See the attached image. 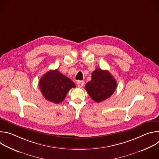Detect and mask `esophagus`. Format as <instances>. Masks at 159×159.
Returning <instances> with one entry per match:
<instances>
[{
  "label": "esophagus",
  "instance_id": "esophagus-1",
  "mask_svg": "<svg viewBox=\"0 0 159 159\" xmlns=\"http://www.w3.org/2000/svg\"><path fill=\"white\" fill-rule=\"evenodd\" d=\"M77 86H78L79 87H83L84 85V82L82 81V80H79V81H77Z\"/></svg>",
  "mask_w": 159,
  "mask_h": 159
}]
</instances>
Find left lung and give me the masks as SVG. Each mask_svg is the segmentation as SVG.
<instances>
[{
  "instance_id": "left-lung-1",
  "label": "left lung",
  "mask_w": 159,
  "mask_h": 159,
  "mask_svg": "<svg viewBox=\"0 0 159 159\" xmlns=\"http://www.w3.org/2000/svg\"><path fill=\"white\" fill-rule=\"evenodd\" d=\"M117 82L107 70L97 69L92 74V79L85 85L87 93L95 102H101L109 98L116 89Z\"/></svg>"
}]
</instances>
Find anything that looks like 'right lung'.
<instances>
[{
    "mask_svg": "<svg viewBox=\"0 0 159 159\" xmlns=\"http://www.w3.org/2000/svg\"><path fill=\"white\" fill-rule=\"evenodd\" d=\"M39 87L45 99L58 104L64 100L69 90L76 85L56 69L48 71L41 77Z\"/></svg>",
    "mask_w": 159,
    "mask_h": 159,
    "instance_id": "right-lung-1",
    "label": "right lung"
}]
</instances>
